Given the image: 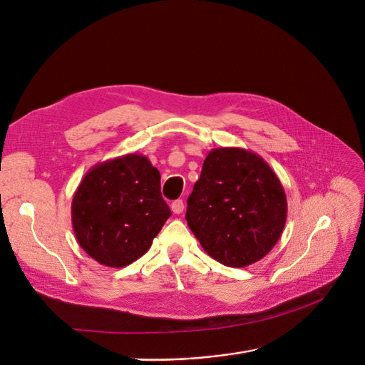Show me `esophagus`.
<instances>
[{"mask_svg":"<svg viewBox=\"0 0 365 365\" xmlns=\"http://www.w3.org/2000/svg\"><path fill=\"white\" fill-rule=\"evenodd\" d=\"M170 208H172V212H173L175 215H181V213L184 212V202H182L181 200H176V201L172 202Z\"/></svg>","mask_w":365,"mask_h":365,"instance_id":"esophagus-1","label":"esophagus"}]
</instances>
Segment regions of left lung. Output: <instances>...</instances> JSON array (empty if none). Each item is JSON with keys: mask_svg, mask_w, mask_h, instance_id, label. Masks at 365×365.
<instances>
[{"mask_svg": "<svg viewBox=\"0 0 365 365\" xmlns=\"http://www.w3.org/2000/svg\"><path fill=\"white\" fill-rule=\"evenodd\" d=\"M286 215L283 185L267 161L242 148H216L204 160L185 219L208 256L244 268L277 244Z\"/></svg>", "mask_w": 365, "mask_h": 365, "instance_id": "8db88e82", "label": "left lung"}]
</instances>
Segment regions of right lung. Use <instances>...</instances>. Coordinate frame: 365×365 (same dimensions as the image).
<instances>
[{"mask_svg":"<svg viewBox=\"0 0 365 365\" xmlns=\"http://www.w3.org/2000/svg\"><path fill=\"white\" fill-rule=\"evenodd\" d=\"M160 180L158 169L140 153L88 170L71 202L74 235L88 256L105 267L123 268L150 248L172 215Z\"/></svg>","mask_w":365,"mask_h":365,"instance_id":"add662e5","label":"right lung"}]
</instances>
